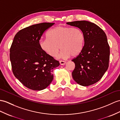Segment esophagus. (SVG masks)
Returning <instances> with one entry per match:
<instances>
[{
	"label": "esophagus",
	"mask_w": 120,
	"mask_h": 120,
	"mask_svg": "<svg viewBox=\"0 0 120 120\" xmlns=\"http://www.w3.org/2000/svg\"><path fill=\"white\" fill-rule=\"evenodd\" d=\"M60 65H65L66 62H65V61L60 60Z\"/></svg>",
	"instance_id": "34e87169"
}]
</instances>
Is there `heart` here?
<instances>
[{
    "mask_svg": "<svg viewBox=\"0 0 120 120\" xmlns=\"http://www.w3.org/2000/svg\"><path fill=\"white\" fill-rule=\"evenodd\" d=\"M84 34L77 28L56 26L46 34V39L40 40L41 50L51 57H56L60 49L64 58L76 57L82 52L84 44Z\"/></svg>",
    "mask_w": 120,
    "mask_h": 120,
    "instance_id": "b5f03b06",
    "label": "heart"
}]
</instances>
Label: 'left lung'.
Here are the masks:
<instances>
[{"mask_svg": "<svg viewBox=\"0 0 120 120\" xmlns=\"http://www.w3.org/2000/svg\"><path fill=\"white\" fill-rule=\"evenodd\" d=\"M67 24L79 28L85 37L82 52L72 60L75 65L73 78L79 85H92L101 79L109 68L110 49L106 35L98 25L87 21Z\"/></svg>", "mask_w": 120, "mask_h": 120, "instance_id": "1", "label": "left lung"}]
</instances>
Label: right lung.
I'll return each mask as SVG.
<instances>
[{
	"label": "right lung",
	"mask_w": 120,
	"mask_h": 120,
	"mask_svg": "<svg viewBox=\"0 0 120 120\" xmlns=\"http://www.w3.org/2000/svg\"><path fill=\"white\" fill-rule=\"evenodd\" d=\"M53 23L31 25L16 34L10 48L13 74L27 88L41 90L49 86L53 79V69L58 61L40 48L39 41L44 32Z\"/></svg>",
	"instance_id": "obj_1"
}]
</instances>
